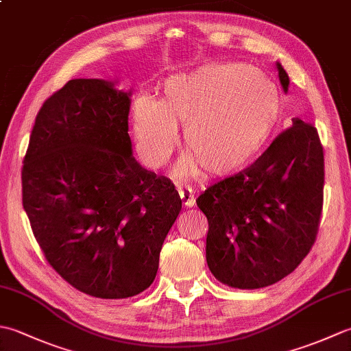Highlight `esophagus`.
I'll list each match as a JSON object with an SVG mask.
<instances>
[{"instance_id":"1","label":"esophagus","mask_w":351,"mask_h":351,"mask_svg":"<svg viewBox=\"0 0 351 351\" xmlns=\"http://www.w3.org/2000/svg\"><path fill=\"white\" fill-rule=\"evenodd\" d=\"M180 197L182 200V205L187 208L195 206V204H196L195 193H193L190 189H180Z\"/></svg>"}]
</instances>
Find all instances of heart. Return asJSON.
Here are the masks:
<instances>
[{
  "label": "heart",
  "instance_id": "b5f03b06",
  "mask_svg": "<svg viewBox=\"0 0 351 351\" xmlns=\"http://www.w3.org/2000/svg\"><path fill=\"white\" fill-rule=\"evenodd\" d=\"M280 101L263 72L245 64H205L170 77L162 96H138L132 106L137 151L146 166L160 169L178 145L184 126L189 154L178 164V178H196L204 169L226 176L247 166L270 140Z\"/></svg>",
  "mask_w": 351,
  "mask_h": 351
}]
</instances>
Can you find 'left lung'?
<instances>
[{"label": "left lung", "mask_w": 351, "mask_h": 351, "mask_svg": "<svg viewBox=\"0 0 351 351\" xmlns=\"http://www.w3.org/2000/svg\"><path fill=\"white\" fill-rule=\"evenodd\" d=\"M283 92L289 78L278 63ZM324 154L317 128L293 119L259 158L197 197L208 219L206 263L221 283L264 288L293 273L315 243Z\"/></svg>", "instance_id": "obj_1"}]
</instances>
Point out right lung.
I'll list each match as a JSON object with an SVG mask.
<instances>
[{"label": "right lung", "mask_w": 351, "mask_h": 351, "mask_svg": "<svg viewBox=\"0 0 351 351\" xmlns=\"http://www.w3.org/2000/svg\"><path fill=\"white\" fill-rule=\"evenodd\" d=\"M130 96L106 80L68 81L37 113L22 166V205L45 258L98 299L151 287L182 208L170 180L132 156Z\"/></svg>", "instance_id": "1"}]
</instances>
